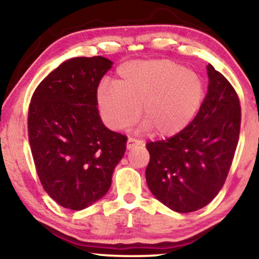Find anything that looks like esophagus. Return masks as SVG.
I'll use <instances>...</instances> for the list:
<instances>
[{"mask_svg": "<svg viewBox=\"0 0 259 259\" xmlns=\"http://www.w3.org/2000/svg\"><path fill=\"white\" fill-rule=\"evenodd\" d=\"M140 144H141L140 140L134 139V138H128V140H127V148H128V150H132L133 147H136L137 145H140Z\"/></svg>", "mask_w": 259, "mask_h": 259, "instance_id": "esophagus-1", "label": "esophagus"}]
</instances>
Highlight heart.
Here are the masks:
<instances>
[{
    "label": "heart",
    "mask_w": 259,
    "mask_h": 259,
    "mask_svg": "<svg viewBox=\"0 0 259 259\" xmlns=\"http://www.w3.org/2000/svg\"><path fill=\"white\" fill-rule=\"evenodd\" d=\"M113 87L98 93V104L106 122L114 130L132 126L139 119L161 137L178 134L190 125L204 100L201 77L169 60L127 62L118 70Z\"/></svg>",
    "instance_id": "heart-1"
}]
</instances>
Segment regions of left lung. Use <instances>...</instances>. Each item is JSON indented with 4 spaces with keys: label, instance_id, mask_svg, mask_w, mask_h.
<instances>
[{
    "label": "left lung",
    "instance_id": "1",
    "mask_svg": "<svg viewBox=\"0 0 259 259\" xmlns=\"http://www.w3.org/2000/svg\"><path fill=\"white\" fill-rule=\"evenodd\" d=\"M207 93L190 125L168 139L146 145L148 189L180 213L199 210L217 196L238 144V95L213 66H207Z\"/></svg>",
    "mask_w": 259,
    "mask_h": 259
}]
</instances>
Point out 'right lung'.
Instances as JSON below:
<instances>
[{"label":"right lung","mask_w":259,"mask_h":259,"mask_svg":"<svg viewBox=\"0 0 259 259\" xmlns=\"http://www.w3.org/2000/svg\"><path fill=\"white\" fill-rule=\"evenodd\" d=\"M113 62L73 58L46 76L28 111V137L37 176L62 207L83 210L101 199L127 137L108 130L98 109V87Z\"/></svg>","instance_id":"right-lung-1"}]
</instances>
